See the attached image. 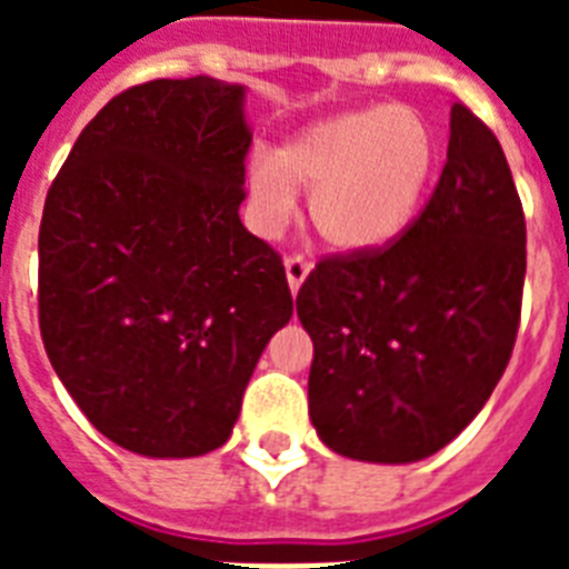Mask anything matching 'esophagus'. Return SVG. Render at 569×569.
Masks as SVG:
<instances>
[{
    "label": "esophagus",
    "instance_id": "34e87169",
    "mask_svg": "<svg viewBox=\"0 0 569 569\" xmlns=\"http://www.w3.org/2000/svg\"><path fill=\"white\" fill-rule=\"evenodd\" d=\"M310 259L301 257V253L286 257V280H289V289H292V292L301 289V283L307 280V274H310Z\"/></svg>",
    "mask_w": 569,
    "mask_h": 569
}]
</instances>
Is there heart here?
<instances>
[{
    "mask_svg": "<svg viewBox=\"0 0 569 569\" xmlns=\"http://www.w3.org/2000/svg\"><path fill=\"white\" fill-rule=\"evenodd\" d=\"M440 168V138L413 106H375L319 120L244 168L250 223L274 236L310 191V218L330 248L378 250L410 227Z\"/></svg>",
    "mask_w": 569,
    "mask_h": 569,
    "instance_id": "obj_1",
    "label": "heart"
}]
</instances>
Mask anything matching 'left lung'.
Returning <instances> with one entry per match:
<instances>
[{
  "mask_svg": "<svg viewBox=\"0 0 569 569\" xmlns=\"http://www.w3.org/2000/svg\"><path fill=\"white\" fill-rule=\"evenodd\" d=\"M431 200L387 248L328 257L298 292L310 419L342 458L413 463L449 446L511 360L526 218L502 144L455 102Z\"/></svg>",
  "mask_w": 569,
  "mask_h": 569,
  "instance_id": "1",
  "label": "left lung"
}]
</instances>
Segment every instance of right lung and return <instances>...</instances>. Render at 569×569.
Listing matches in <instances>:
<instances>
[{
    "instance_id": "right-lung-1",
    "label": "right lung",
    "mask_w": 569,
    "mask_h": 569,
    "mask_svg": "<svg viewBox=\"0 0 569 569\" xmlns=\"http://www.w3.org/2000/svg\"><path fill=\"white\" fill-rule=\"evenodd\" d=\"M250 138L244 84L156 79L102 106L49 189L40 337L120 449L223 446L259 355L292 319L283 259L239 218Z\"/></svg>"
}]
</instances>
